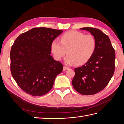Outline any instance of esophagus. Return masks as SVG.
I'll list each match as a JSON object with an SVG mask.
<instances>
[{"label":"esophagus","instance_id":"obj_1","mask_svg":"<svg viewBox=\"0 0 124 124\" xmlns=\"http://www.w3.org/2000/svg\"><path fill=\"white\" fill-rule=\"evenodd\" d=\"M68 69H69V68H68V67L64 66V67H63V71H66V70H68Z\"/></svg>","mask_w":124,"mask_h":124}]
</instances>
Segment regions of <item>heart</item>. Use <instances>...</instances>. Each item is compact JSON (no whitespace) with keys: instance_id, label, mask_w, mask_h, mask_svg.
I'll list each match as a JSON object with an SVG mask.
<instances>
[{"instance_id":"b5f03b06","label":"heart","mask_w":124,"mask_h":124,"mask_svg":"<svg viewBox=\"0 0 124 124\" xmlns=\"http://www.w3.org/2000/svg\"><path fill=\"white\" fill-rule=\"evenodd\" d=\"M96 41L93 35L71 31L65 33L57 40L52 41L51 51L55 58L60 61L66 55L65 62L68 65H81L87 62L95 51Z\"/></svg>"}]
</instances>
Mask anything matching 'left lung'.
<instances>
[{"instance_id": "1", "label": "left lung", "mask_w": 124, "mask_h": 124, "mask_svg": "<svg viewBox=\"0 0 124 124\" xmlns=\"http://www.w3.org/2000/svg\"><path fill=\"white\" fill-rule=\"evenodd\" d=\"M96 41L92 57L82 67L75 68L72 81L73 88L81 94L92 95L102 91L110 82L115 70V53L108 37L100 30L84 27Z\"/></svg>"}]
</instances>
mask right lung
<instances>
[{
    "label": "right lung",
    "instance_id": "obj_1",
    "mask_svg": "<svg viewBox=\"0 0 124 124\" xmlns=\"http://www.w3.org/2000/svg\"><path fill=\"white\" fill-rule=\"evenodd\" d=\"M62 32L46 27L33 28L20 35L10 51V69L18 86L33 96L46 94L63 69L51 55V43Z\"/></svg>",
    "mask_w": 124,
    "mask_h": 124
}]
</instances>
